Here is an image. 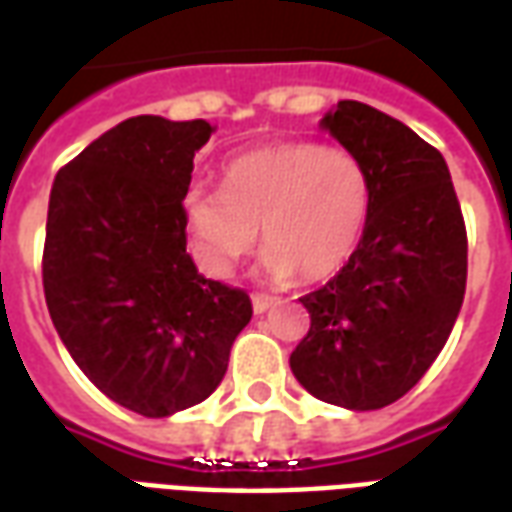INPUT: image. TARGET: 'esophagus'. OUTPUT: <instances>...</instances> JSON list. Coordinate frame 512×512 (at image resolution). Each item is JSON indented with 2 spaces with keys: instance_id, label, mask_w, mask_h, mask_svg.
Wrapping results in <instances>:
<instances>
[{
  "instance_id": "34e87169",
  "label": "esophagus",
  "mask_w": 512,
  "mask_h": 512,
  "mask_svg": "<svg viewBox=\"0 0 512 512\" xmlns=\"http://www.w3.org/2000/svg\"><path fill=\"white\" fill-rule=\"evenodd\" d=\"M271 304H274V299H271V296H266V293H252V307H255L257 315H263V312H266Z\"/></svg>"
}]
</instances>
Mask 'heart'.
<instances>
[{"label": "heart", "instance_id": "heart-1", "mask_svg": "<svg viewBox=\"0 0 512 512\" xmlns=\"http://www.w3.org/2000/svg\"><path fill=\"white\" fill-rule=\"evenodd\" d=\"M373 208V178L354 150L310 139L252 147L222 169V191H186L194 257L230 277L260 241L274 279L334 277L351 260Z\"/></svg>", "mask_w": 512, "mask_h": 512}]
</instances>
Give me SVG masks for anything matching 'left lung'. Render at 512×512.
<instances>
[{
    "label": "left lung",
    "instance_id": "left-lung-1",
    "mask_svg": "<svg viewBox=\"0 0 512 512\" xmlns=\"http://www.w3.org/2000/svg\"><path fill=\"white\" fill-rule=\"evenodd\" d=\"M365 161L373 208L351 260L301 296L310 332L290 370L351 411L395 403L428 373L466 293V224L439 150L395 117L340 101L321 123Z\"/></svg>",
    "mask_w": 512,
    "mask_h": 512
}]
</instances>
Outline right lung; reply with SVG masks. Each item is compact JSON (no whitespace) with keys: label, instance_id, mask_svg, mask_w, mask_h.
<instances>
[{"label":"right lung","instance_id":"add662e5","mask_svg":"<svg viewBox=\"0 0 512 512\" xmlns=\"http://www.w3.org/2000/svg\"><path fill=\"white\" fill-rule=\"evenodd\" d=\"M205 120L128 117L51 186L43 293L60 340L106 397L142 417L197 406L222 384L252 318L246 290L197 274L183 197Z\"/></svg>","mask_w":512,"mask_h":512}]
</instances>
